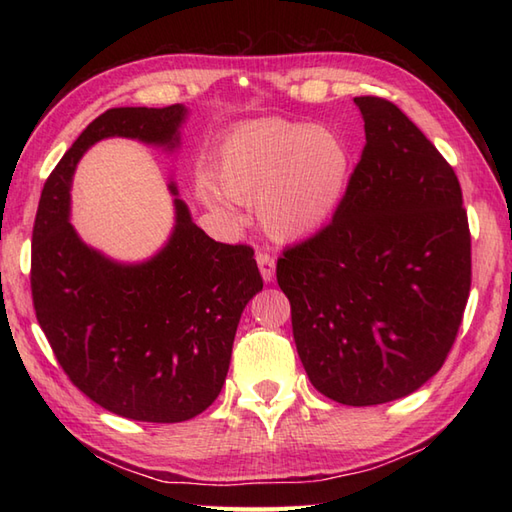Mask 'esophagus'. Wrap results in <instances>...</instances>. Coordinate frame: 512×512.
Wrapping results in <instances>:
<instances>
[{
    "label": "esophagus",
    "instance_id": "34e87169",
    "mask_svg": "<svg viewBox=\"0 0 512 512\" xmlns=\"http://www.w3.org/2000/svg\"><path fill=\"white\" fill-rule=\"evenodd\" d=\"M255 259H257L259 273H262V279L266 281V284H270V281L275 279V259L270 257L268 253H264V250H259V253L255 255Z\"/></svg>",
    "mask_w": 512,
    "mask_h": 512
}]
</instances>
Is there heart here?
I'll list each match as a JSON object with an SVG mask.
<instances>
[{"mask_svg": "<svg viewBox=\"0 0 512 512\" xmlns=\"http://www.w3.org/2000/svg\"><path fill=\"white\" fill-rule=\"evenodd\" d=\"M350 156L332 129L277 118L250 121L228 134L217 154L211 182L200 198L228 222H239L231 202L255 204L262 231L292 242L317 231L345 189Z\"/></svg>", "mask_w": 512, "mask_h": 512, "instance_id": "obj_1", "label": "heart"}]
</instances>
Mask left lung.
<instances>
[{
	"label": "left lung",
	"mask_w": 512,
	"mask_h": 512,
	"mask_svg": "<svg viewBox=\"0 0 512 512\" xmlns=\"http://www.w3.org/2000/svg\"><path fill=\"white\" fill-rule=\"evenodd\" d=\"M365 147L332 222L284 250L277 281L314 389L405 398L442 367L471 290L458 176L394 103L356 96Z\"/></svg>",
	"instance_id": "8db88e82"
}]
</instances>
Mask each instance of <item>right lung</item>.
Returning a JSON list of instances; mask_svg holds the SVG:
<instances>
[{
  "label": "right lung",
  "instance_id": "obj_1",
  "mask_svg": "<svg viewBox=\"0 0 512 512\" xmlns=\"http://www.w3.org/2000/svg\"><path fill=\"white\" fill-rule=\"evenodd\" d=\"M189 110L114 107L83 129L41 191L32 231V301L72 383L129 420L184 422L220 396L237 323L264 288L250 246L220 244L193 224L176 182L173 228L143 262H118L70 224L72 178L105 138L176 151Z\"/></svg>",
  "mask_w": 512,
  "mask_h": 512
}]
</instances>
